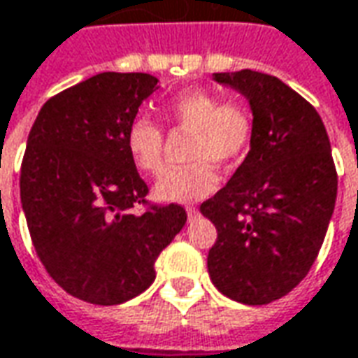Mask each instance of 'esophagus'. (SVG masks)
<instances>
[{
  "mask_svg": "<svg viewBox=\"0 0 358 358\" xmlns=\"http://www.w3.org/2000/svg\"><path fill=\"white\" fill-rule=\"evenodd\" d=\"M199 215V208L195 207H187V217L189 218H195Z\"/></svg>",
  "mask_w": 358,
  "mask_h": 358,
  "instance_id": "1",
  "label": "esophagus"
}]
</instances>
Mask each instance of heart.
Here are the masks:
<instances>
[{"label": "heart", "mask_w": 358, "mask_h": 358, "mask_svg": "<svg viewBox=\"0 0 358 358\" xmlns=\"http://www.w3.org/2000/svg\"><path fill=\"white\" fill-rule=\"evenodd\" d=\"M165 116L177 129L191 131V165L165 171L155 185V196L171 203H191L215 193L220 167H234L246 157L254 141L250 108L205 88H187L165 104ZM126 145L136 167L157 175L163 169L165 131L148 116L134 117Z\"/></svg>", "instance_id": "heart-1"}]
</instances>
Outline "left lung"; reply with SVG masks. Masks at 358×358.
Returning <instances> with one entry per match:
<instances>
[{"instance_id":"8db88e82","label":"left lung","mask_w":358,"mask_h":358,"mask_svg":"<svg viewBox=\"0 0 358 358\" xmlns=\"http://www.w3.org/2000/svg\"><path fill=\"white\" fill-rule=\"evenodd\" d=\"M250 100L254 141L246 159L201 213L217 227L208 250L224 296L266 306L289 294L317 258L337 199L327 129L303 96L270 74L215 73Z\"/></svg>"}]
</instances>
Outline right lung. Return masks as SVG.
<instances>
[{
	"label": "right lung",
	"instance_id": "right-lung-1",
	"mask_svg": "<svg viewBox=\"0 0 358 358\" xmlns=\"http://www.w3.org/2000/svg\"><path fill=\"white\" fill-rule=\"evenodd\" d=\"M145 73H100L45 102L21 162V205L47 274L71 296L116 306L155 280V260L187 222L181 205H153L126 145ZM143 206V213H136Z\"/></svg>",
	"mask_w": 358,
	"mask_h": 358
}]
</instances>
